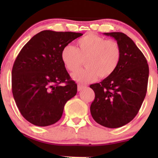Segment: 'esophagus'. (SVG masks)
I'll use <instances>...</instances> for the list:
<instances>
[{
    "label": "esophagus",
    "instance_id": "34e87169",
    "mask_svg": "<svg viewBox=\"0 0 158 158\" xmlns=\"http://www.w3.org/2000/svg\"><path fill=\"white\" fill-rule=\"evenodd\" d=\"M85 85H81V84H79L78 85V90H81V89H82V88H85Z\"/></svg>",
    "mask_w": 158,
    "mask_h": 158
}]
</instances>
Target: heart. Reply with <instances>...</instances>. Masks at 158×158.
<instances>
[{
  "label": "heart",
  "mask_w": 158,
  "mask_h": 158,
  "mask_svg": "<svg viewBox=\"0 0 158 158\" xmlns=\"http://www.w3.org/2000/svg\"><path fill=\"white\" fill-rule=\"evenodd\" d=\"M120 59L121 49L117 41L91 33L78 40L76 49L67 45L61 51V59L69 71L77 70L84 61L86 68L72 75L74 80L81 83L91 82L98 77H110Z\"/></svg>",
  "instance_id": "heart-1"
}]
</instances>
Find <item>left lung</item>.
I'll return each instance as SVG.
<instances>
[{
  "label": "left lung",
  "mask_w": 158,
  "mask_h": 158,
  "mask_svg": "<svg viewBox=\"0 0 158 158\" xmlns=\"http://www.w3.org/2000/svg\"><path fill=\"white\" fill-rule=\"evenodd\" d=\"M114 38L121 49V59L113 74L90 85L95 93L90 114L101 126L122 127L138 113L147 91L148 65L143 52L123 32H105Z\"/></svg>",
  "instance_id": "obj_1"
}]
</instances>
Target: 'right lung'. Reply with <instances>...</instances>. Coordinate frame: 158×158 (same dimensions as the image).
Masks as SVG:
<instances>
[{
    "label": "right lung",
    "mask_w": 158,
    "mask_h": 158,
    "mask_svg": "<svg viewBox=\"0 0 158 158\" xmlns=\"http://www.w3.org/2000/svg\"><path fill=\"white\" fill-rule=\"evenodd\" d=\"M82 33L44 30L21 49L12 70V89L21 115L37 126L54 124L77 93L61 59L65 46ZM65 83L64 85H61Z\"/></svg>",
    "instance_id": "right-lung-1"
}]
</instances>
